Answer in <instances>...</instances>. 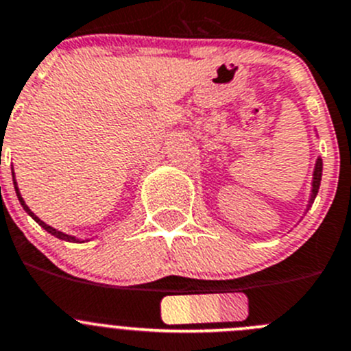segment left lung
Wrapping results in <instances>:
<instances>
[{"mask_svg": "<svg viewBox=\"0 0 351 351\" xmlns=\"http://www.w3.org/2000/svg\"><path fill=\"white\" fill-rule=\"evenodd\" d=\"M320 180H322V159L315 160V169H313V178H312V192H310V201L308 206H306V211L310 209V206L313 204L315 201L317 194H319V186H320Z\"/></svg>", "mask_w": 351, "mask_h": 351, "instance_id": "8db88e82", "label": "left lung"}]
</instances>
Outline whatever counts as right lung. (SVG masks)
<instances>
[{
	"label": "right lung",
	"instance_id": "right-lung-1",
	"mask_svg": "<svg viewBox=\"0 0 351 351\" xmlns=\"http://www.w3.org/2000/svg\"><path fill=\"white\" fill-rule=\"evenodd\" d=\"M13 186H15V192H17V197H19V202H21L22 204V208L25 209V213H27L29 216H31L32 220L36 221V223L39 225V227H43L45 228V230L48 232V234H51V235H55V237L57 239H62V241H67V242H84V241H81V239H77V237H74V235H67V234H64V232H60V230H57V228H53V227H50V225H47L45 223V221L43 220H39L38 216L34 215V213L31 211V209H29V206L25 204V201L24 199H22V195H21V192H19V186H17V180H15V175H13Z\"/></svg>",
	"mask_w": 351,
	"mask_h": 351
}]
</instances>
